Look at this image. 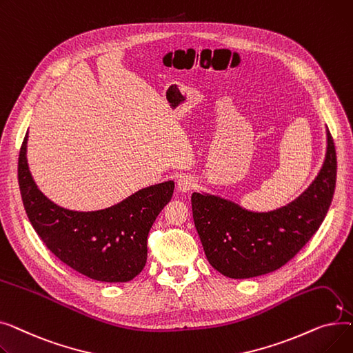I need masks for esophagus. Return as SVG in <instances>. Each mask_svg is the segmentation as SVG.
Returning a JSON list of instances; mask_svg holds the SVG:
<instances>
[{"label": "esophagus", "mask_w": 353, "mask_h": 353, "mask_svg": "<svg viewBox=\"0 0 353 353\" xmlns=\"http://www.w3.org/2000/svg\"><path fill=\"white\" fill-rule=\"evenodd\" d=\"M194 186H196V181L190 176H180L177 180V189L181 193H186V192L192 190Z\"/></svg>", "instance_id": "34e87169"}]
</instances>
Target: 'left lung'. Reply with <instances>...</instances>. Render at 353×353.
Segmentation results:
<instances>
[{
	"instance_id": "left-lung-1",
	"label": "left lung",
	"mask_w": 353,
	"mask_h": 353,
	"mask_svg": "<svg viewBox=\"0 0 353 353\" xmlns=\"http://www.w3.org/2000/svg\"><path fill=\"white\" fill-rule=\"evenodd\" d=\"M326 154L309 188L269 212H252L210 193H193L194 226L209 263L230 279L274 272L316 233L329 210L336 184V152L326 128Z\"/></svg>"
}]
</instances>
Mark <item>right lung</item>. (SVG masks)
Returning a JSON list of instances; mask_svg holds the SVG:
<instances>
[{
	"instance_id": "1",
	"label": "right lung",
	"mask_w": 353,
	"mask_h": 353,
	"mask_svg": "<svg viewBox=\"0 0 353 353\" xmlns=\"http://www.w3.org/2000/svg\"><path fill=\"white\" fill-rule=\"evenodd\" d=\"M24 137L18 157V184L26 213L44 245L63 263L99 282H128L147 262V236L172 200L174 181L144 188L114 206L77 212L55 205L37 186Z\"/></svg>"
}]
</instances>
